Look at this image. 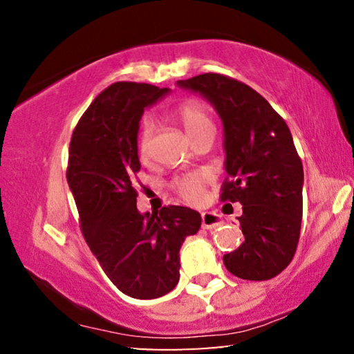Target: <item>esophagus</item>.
<instances>
[{
  "instance_id": "1",
  "label": "esophagus",
  "mask_w": 354,
  "mask_h": 354,
  "mask_svg": "<svg viewBox=\"0 0 354 354\" xmlns=\"http://www.w3.org/2000/svg\"><path fill=\"white\" fill-rule=\"evenodd\" d=\"M218 225H221V218L220 215L214 214V212H203L201 214V226L205 230H214Z\"/></svg>"
}]
</instances>
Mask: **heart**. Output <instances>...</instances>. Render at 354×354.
<instances>
[{"instance_id": "obj_1", "label": "heart", "mask_w": 354, "mask_h": 354, "mask_svg": "<svg viewBox=\"0 0 354 354\" xmlns=\"http://www.w3.org/2000/svg\"><path fill=\"white\" fill-rule=\"evenodd\" d=\"M176 117L192 140H194L195 137L200 133H203L205 129L214 128V123L211 117H209V113L206 112L205 107H203L200 103H196V101L184 103L178 109ZM153 139H154V127L149 120H147V122H143V127L139 136V145H137L140 159L143 160L149 159V156H151V151H153ZM206 183H207V176L198 173V175H189V176L176 179V181L171 184V187L175 189L176 194L185 201L200 203L203 198V194H205Z\"/></svg>"}]
</instances>
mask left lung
<instances>
[{"label": "left lung", "mask_w": 354, "mask_h": 354, "mask_svg": "<svg viewBox=\"0 0 354 354\" xmlns=\"http://www.w3.org/2000/svg\"><path fill=\"white\" fill-rule=\"evenodd\" d=\"M200 93L223 122L225 170L221 201L241 203L245 236L223 256L234 277L266 281L295 254L303 217V164L283 117L247 84L218 73L178 81Z\"/></svg>", "instance_id": "1"}]
</instances>
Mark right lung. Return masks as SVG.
I'll list each match as a JSON object with an SVG mask.
<instances>
[{
    "label": "right lung",
    "instance_id": "add662e5",
    "mask_svg": "<svg viewBox=\"0 0 354 354\" xmlns=\"http://www.w3.org/2000/svg\"><path fill=\"white\" fill-rule=\"evenodd\" d=\"M169 93L151 84L115 82L82 113L70 142L67 183L81 230L101 268L124 295L151 299L179 281V250L198 232L190 207L137 209L134 175L140 170L137 134L145 107Z\"/></svg>",
    "mask_w": 354,
    "mask_h": 354
}]
</instances>
